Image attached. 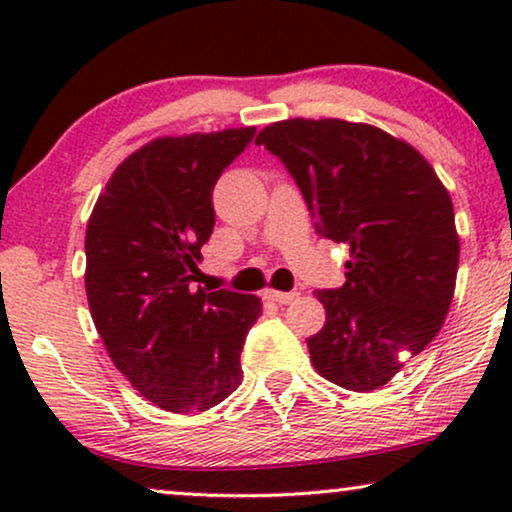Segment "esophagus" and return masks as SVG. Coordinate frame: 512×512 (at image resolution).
<instances>
[{"label":"esophagus","mask_w":512,"mask_h":512,"mask_svg":"<svg viewBox=\"0 0 512 512\" xmlns=\"http://www.w3.org/2000/svg\"><path fill=\"white\" fill-rule=\"evenodd\" d=\"M265 296H268L270 300H275V303H279V305H289V303H293V300L298 298V293L296 291H291V293H286V291H268L265 293Z\"/></svg>","instance_id":"1"}]
</instances>
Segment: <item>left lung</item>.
<instances>
[{"instance_id": "1", "label": "left lung", "mask_w": 512, "mask_h": 512, "mask_svg": "<svg viewBox=\"0 0 512 512\" xmlns=\"http://www.w3.org/2000/svg\"><path fill=\"white\" fill-rule=\"evenodd\" d=\"M296 179L317 230L347 242L340 289L317 291L326 324L307 338L312 366L373 391L436 338L459 268L452 198L422 153L368 123L289 118L256 137Z\"/></svg>"}]
</instances>
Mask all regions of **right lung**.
Listing matches in <instances>:
<instances>
[{
	"instance_id": "1",
	"label": "right lung",
	"mask_w": 512,
	"mask_h": 512,
	"mask_svg": "<svg viewBox=\"0 0 512 512\" xmlns=\"http://www.w3.org/2000/svg\"><path fill=\"white\" fill-rule=\"evenodd\" d=\"M254 132L153 139L116 167L88 219L97 333L132 387L167 412H205L242 382L240 354L261 298L193 282L214 230V184Z\"/></svg>"
}]
</instances>
